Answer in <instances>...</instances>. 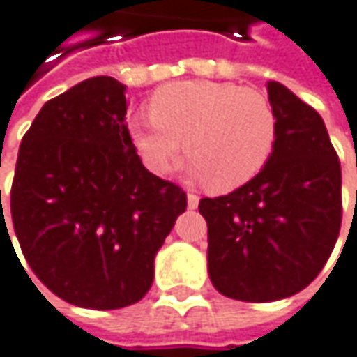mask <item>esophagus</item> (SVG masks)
Wrapping results in <instances>:
<instances>
[{
    "mask_svg": "<svg viewBox=\"0 0 357 357\" xmlns=\"http://www.w3.org/2000/svg\"><path fill=\"white\" fill-rule=\"evenodd\" d=\"M197 206H199V197L195 194H188V208L195 209Z\"/></svg>",
    "mask_w": 357,
    "mask_h": 357,
    "instance_id": "1",
    "label": "esophagus"
}]
</instances>
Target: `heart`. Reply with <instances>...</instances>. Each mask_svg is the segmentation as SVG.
Segmentation results:
<instances>
[{
  "instance_id": "b5f03b06",
  "label": "heart",
  "mask_w": 357,
  "mask_h": 357,
  "mask_svg": "<svg viewBox=\"0 0 357 357\" xmlns=\"http://www.w3.org/2000/svg\"><path fill=\"white\" fill-rule=\"evenodd\" d=\"M130 137L151 172H165L183 146L188 174L213 192H229L268 163L278 117L257 89L190 79L160 87L149 100V116L130 121Z\"/></svg>"
}]
</instances>
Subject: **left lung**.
Here are the masks:
<instances>
[{
    "label": "left lung",
    "mask_w": 357,
    "mask_h": 357,
    "mask_svg": "<svg viewBox=\"0 0 357 357\" xmlns=\"http://www.w3.org/2000/svg\"><path fill=\"white\" fill-rule=\"evenodd\" d=\"M278 139L268 163L236 192L199 199L213 287L240 302H275L310 286L342 225V167L324 119L268 82Z\"/></svg>",
    "instance_id": "8db88e82"
}]
</instances>
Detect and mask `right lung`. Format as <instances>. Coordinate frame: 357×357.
<instances>
[{
    "instance_id": "1",
    "label": "right lung",
    "mask_w": 357,
    "mask_h": 357,
    "mask_svg": "<svg viewBox=\"0 0 357 357\" xmlns=\"http://www.w3.org/2000/svg\"><path fill=\"white\" fill-rule=\"evenodd\" d=\"M126 112L123 84L89 77L39 109L17 153L11 220L22 252L43 286L79 307L139 302L188 208L181 188L144 167Z\"/></svg>"
}]
</instances>
